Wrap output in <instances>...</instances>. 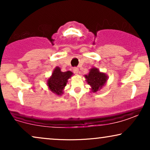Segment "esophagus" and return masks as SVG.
I'll use <instances>...</instances> for the list:
<instances>
[{"label": "esophagus", "instance_id": "34e87169", "mask_svg": "<svg viewBox=\"0 0 150 150\" xmlns=\"http://www.w3.org/2000/svg\"><path fill=\"white\" fill-rule=\"evenodd\" d=\"M73 71L74 73L76 74H77L79 73V68H78V67H74Z\"/></svg>", "mask_w": 150, "mask_h": 150}]
</instances>
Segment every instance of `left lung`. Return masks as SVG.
Masks as SVG:
<instances>
[{"label":"left lung","mask_w":150,"mask_h":150,"mask_svg":"<svg viewBox=\"0 0 150 150\" xmlns=\"http://www.w3.org/2000/svg\"><path fill=\"white\" fill-rule=\"evenodd\" d=\"M85 76L87 83L91 87V91L93 92H96L101 89L108 79V76L105 73L100 72L96 67L90 69L89 74Z\"/></svg>","instance_id":"1"}]
</instances>
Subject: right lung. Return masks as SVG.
Segmentation results:
<instances>
[{
    "label": "right lung",
    "mask_w": 150,
    "mask_h": 150,
    "mask_svg": "<svg viewBox=\"0 0 150 150\" xmlns=\"http://www.w3.org/2000/svg\"><path fill=\"white\" fill-rule=\"evenodd\" d=\"M72 74L73 73L70 71L63 72L61 71L60 67H56L47 82L49 89L52 93L61 96L63 93V89L66 86L67 81Z\"/></svg>",
    "instance_id": "right-lung-1"
}]
</instances>
